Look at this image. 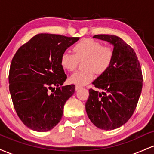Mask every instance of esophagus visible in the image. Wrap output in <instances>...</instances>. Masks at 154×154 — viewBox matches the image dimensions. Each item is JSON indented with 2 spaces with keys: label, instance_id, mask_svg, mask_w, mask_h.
<instances>
[{
  "label": "esophagus",
  "instance_id": "34e87169",
  "mask_svg": "<svg viewBox=\"0 0 154 154\" xmlns=\"http://www.w3.org/2000/svg\"><path fill=\"white\" fill-rule=\"evenodd\" d=\"M79 89H81V87H79V86H76V87H75V91H78Z\"/></svg>",
  "mask_w": 154,
  "mask_h": 154
}]
</instances>
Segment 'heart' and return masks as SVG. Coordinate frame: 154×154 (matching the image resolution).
<instances>
[{"label": "heart", "instance_id": "heart-1", "mask_svg": "<svg viewBox=\"0 0 154 154\" xmlns=\"http://www.w3.org/2000/svg\"><path fill=\"white\" fill-rule=\"evenodd\" d=\"M74 54L63 52L60 57V63L67 72H75L79 62L83 63L84 72H77L69 78V82L77 86H85L93 81L95 73L100 76L111 66L114 53L109 46L93 38H83L73 46Z\"/></svg>", "mask_w": 154, "mask_h": 154}]
</instances>
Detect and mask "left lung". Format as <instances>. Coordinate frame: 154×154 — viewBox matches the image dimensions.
I'll list each match as a JSON object with an SVG mask.
<instances>
[{
  "label": "left lung",
  "mask_w": 154,
  "mask_h": 154,
  "mask_svg": "<svg viewBox=\"0 0 154 154\" xmlns=\"http://www.w3.org/2000/svg\"><path fill=\"white\" fill-rule=\"evenodd\" d=\"M94 38L114 45V60L109 70L93 84L99 91L89 90L87 114L97 128L111 130L119 128L135 111L143 88V75L133 48L119 37L97 35Z\"/></svg>",
  "instance_id": "obj_1"
}]
</instances>
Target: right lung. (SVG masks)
<instances>
[{"label":"right lung","mask_w":154,"mask_h":154,"mask_svg":"<svg viewBox=\"0 0 154 154\" xmlns=\"http://www.w3.org/2000/svg\"><path fill=\"white\" fill-rule=\"evenodd\" d=\"M79 39L36 35L12 59L8 75L11 96L19 119L31 130L48 131L61 119L64 104L75 86L60 87L66 79L60 57Z\"/></svg>","instance_id":"add662e5"}]
</instances>
